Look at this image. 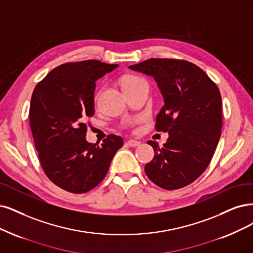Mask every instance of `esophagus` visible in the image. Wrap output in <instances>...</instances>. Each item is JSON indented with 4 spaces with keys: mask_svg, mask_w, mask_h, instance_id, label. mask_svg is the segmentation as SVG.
I'll list each match as a JSON object with an SVG mask.
<instances>
[{
    "mask_svg": "<svg viewBox=\"0 0 253 253\" xmlns=\"http://www.w3.org/2000/svg\"><path fill=\"white\" fill-rule=\"evenodd\" d=\"M139 142H137V141H134V139H130V141H128L127 143H126V145L127 146H129V147H137V146H139Z\"/></svg>",
    "mask_w": 253,
    "mask_h": 253,
    "instance_id": "esophagus-1",
    "label": "esophagus"
}]
</instances>
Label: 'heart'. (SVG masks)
I'll use <instances>...</instances> for the list:
<instances>
[{
  "label": "heart",
  "mask_w": 253,
  "mask_h": 253,
  "mask_svg": "<svg viewBox=\"0 0 253 253\" xmlns=\"http://www.w3.org/2000/svg\"><path fill=\"white\" fill-rule=\"evenodd\" d=\"M138 80H141V78L137 76H134V75H126V76L122 77V79H121V86H122V88H125L129 85H131V84L135 83Z\"/></svg>",
  "instance_id": "heart-1"
}]
</instances>
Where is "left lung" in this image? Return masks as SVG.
Here are the masks:
<instances>
[{"mask_svg":"<svg viewBox=\"0 0 253 253\" xmlns=\"http://www.w3.org/2000/svg\"><path fill=\"white\" fill-rule=\"evenodd\" d=\"M129 69L152 76L165 101L155 129L169 137L162 148L148 142L154 158L145 172L165 190L181 189L205 171L217 148L222 128L220 90L203 70L186 60L151 58Z\"/></svg>","mask_w":253,"mask_h":253,"instance_id":"left-lung-1","label":"left lung"}]
</instances>
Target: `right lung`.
<instances>
[{
    "label": "right lung",
    "mask_w": 253,
    "mask_h": 253,
    "mask_svg": "<svg viewBox=\"0 0 253 253\" xmlns=\"http://www.w3.org/2000/svg\"><path fill=\"white\" fill-rule=\"evenodd\" d=\"M118 68L99 60L69 62L37 83L29 120L36 151L48 178L74 194L90 191L104 178L123 138L109 134L99 146L86 141V118L95 114L96 81Z\"/></svg>",
    "instance_id": "right-lung-1"
}]
</instances>
